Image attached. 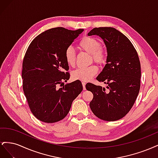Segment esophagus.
<instances>
[{
	"instance_id": "esophagus-1",
	"label": "esophagus",
	"mask_w": 158,
	"mask_h": 158,
	"mask_svg": "<svg viewBox=\"0 0 158 158\" xmlns=\"http://www.w3.org/2000/svg\"><path fill=\"white\" fill-rule=\"evenodd\" d=\"M82 86H83V89L84 90H85V83L82 82Z\"/></svg>"
}]
</instances>
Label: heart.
Listing matches in <instances>:
<instances>
[{"label":"heart","mask_w":158,"mask_h":158,"mask_svg":"<svg viewBox=\"0 0 158 158\" xmlns=\"http://www.w3.org/2000/svg\"><path fill=\"white\" fill-rule=\"evenodd\" d=\"M80 50L90 53V60H93L99 65H103L107 60V52L105 47L101 45V42L97 38L91 36H84L78 43ZM64 59L67 64L74 67L76 64V56L75 51L71 47H69L64 51ZM98 69L96 65H90L87 67L78 68L72 73V78L74 80L89 81L98 73Z\"/></svg>","instance_id":"obj_1"}]
</instances>
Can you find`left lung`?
Masks as SVG:
<instances>
[{"instance_id": "8db88e82", "label": "left lung", "mask_w": 158, "mask_h": 158, "mask_svg": "<svg viewBox=\"0 0 158 158\" xmlns=\"http://www.w3.org/2000/svg\"><path fill=\"white\" fill-rule=\"evenodd\" d=\"M88 35L102 37L107 52V64L96 78L107 84V88L92 83L85 85L94 95L90 109L103 121L119 120L131 109L140 91L141 67L137 51L115 28L95 27Z\"/></svg>"}]
</instances>
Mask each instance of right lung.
Returning a JSON list of instances; mask_svg holds the SVG:
<instances>
[{"instance_id":"add662e5","label":"right lung","mask_w":158,"mask_h":158,"mask_svg":"<svg viewBox=\"0 0 158 158\" xmlns=\"http://www.w3.org/2000/svg\"><path fill=\"white\" fill-rule=\"evenodd\" d=\"M83 31L51 28L34 38L26 51L22 63L23 90L31 113L42 122L63 119L82 91L80 80L65 85L63 82L70 78L65 49Z\"/></svg>"}]
</instances>
